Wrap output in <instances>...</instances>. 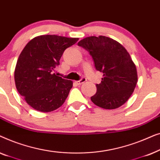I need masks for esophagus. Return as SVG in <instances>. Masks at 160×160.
Wrapping results in <instances>:
<instances>
[{
	"label": "esophagus",
	"instance_id": "esophagus-1",
	"mask_svg": "<svg viewBox=\"0 0 160 160\" xmlns=\"http://www.w3.org/2000/svg\"><path fill=\"white\" fill-rule=\"evenodd\" d=\"M87 79L85 78H82V79L79 80V81H77V82H76V84H77L78 85H81L82 84H83V83H84L85 82H86Z\"/></svg>",
	"mask_w": 160,
	"mask_h": 160
}]
</instances>
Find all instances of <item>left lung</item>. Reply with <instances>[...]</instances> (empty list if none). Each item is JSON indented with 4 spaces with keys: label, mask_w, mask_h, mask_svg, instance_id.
<instances>
[{
    "label": "left lung",
    "mask_w": 160,
    "mask_h": 160,
    "mask_svg": "<svg viewBox=\"0 0 160 160\" xmlns=\"http://www.w3.org/2000/svg\"><path fill=\"white\" fill-rule=\"evenodd\" d=\"M88 51L97 71L103 73L97 92L91 97L96 106L115 109L125 103L138 82L136 66L125 48L108 37H87L78 43Z\"/></svg>",
    "instance_id": "obj_1"
}]
</instances>
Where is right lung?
Wrapping results in <instances>:
<instances>
[{"label":"right lung","instance_id":"right-lung-1","mask_svg":"<svg viewBox=\"0 0 160 160\" xmlns=\"http://www.w3.org/2000/svg\"><path fill=\"white\" fill-rule=\"evenodd\" d=\"M78 40L56 35L32 38L19 54L14 71L17 91L32 108L50 112L62 106L73 82L54 73L67 48Z\"/></svg>","mask_w":160,"mask_h":160}]
</instances>
